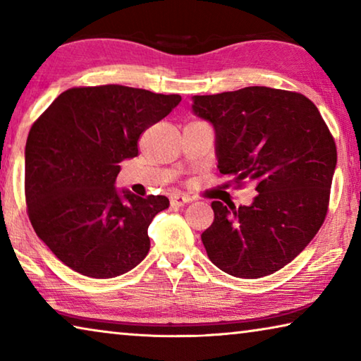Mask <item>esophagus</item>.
<instances>
[{"label": "esophagus", "instance_id": "obj_1", "mask_svg": "<svg viewBox=\"0 0 361 361\" xmlns=\"http://www.w3.org/2000/svg\"><path fill=\"white\" fill-rule=\"evenodd\" d=\"M170 202H172V205L181 207V205H185L188 202H191V199H189L188 195H185V194H173L172 197H170Z\"/></svg>", "mask_w": 361, "mask_h": 361}]
</instances>
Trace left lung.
<instances>
[{"label":"left lung","mask_w":361,"mask_h":361,"mask_svg":"<svg viewBox=\"0 0 361 361\" xmlns=\"http://www.w3.org/2000/svg\"><path fill=\"white\" fill-rule=\"evenodd\" d=\"M192 113L215 129L218 169L252 181L253 202H212L202 232L210 261L240 279L277 272L309 245L325 221L338 162L331 132L307 97L253 85L194 95Z\"/></svg>","instance_id":"obj_1"}]
</instances>
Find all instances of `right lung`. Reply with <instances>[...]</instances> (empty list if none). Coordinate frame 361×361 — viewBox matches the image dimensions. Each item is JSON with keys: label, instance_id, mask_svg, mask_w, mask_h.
<instances>
[{"label": "right lung", "instance_id": "right-lung-1", "mask_svg": "<svg viewBox=\"0 0 361 361\" xmlns=\"http://www.w3.org/2000/svg\"><path fill=\"white\" fill-rule=\"evenodd\" d=\"M181 102L172 94L108 84L60 94L30 129L25 200L36 235L73 271L92 279L129 272L149 252L148 228L169 209L114 186L119 162L138 156L142 133Z\"/></svg>", "mask_w": 361, "mask_h": 361}]
</instances>
